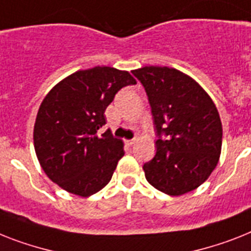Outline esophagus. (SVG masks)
I'll return each mask as SVG.
<instances>
[{"mask_svg": "<svg viewBox=\"0 0 251 251\" xmlns=\"http://www.w3.org/2000/svg\"><path fill=\"white\" fill-rule=\"evenodd\" d=\"M126 144H127L128 146H133V145L136 144V138H133V140H128V141H126Z\"/></svg>", "mask_w": 251, "mask_h": 251, "instance_id": "obj_1", "label": "esophagus"}]
</instances>
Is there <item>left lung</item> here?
I'll use <instances>...</instances> for the list:
<instances>
[{
  "label": "left lung",
  "instance_id": "left-lung-1",
  "mask_svg": "<svg viewBox=\"0 0 251 251\" xmlns=\"http://www.w3.org/2000/svg\"><path fill=\"white\" fill-rule=\"evenodd\" d=\"M144 86L158 134L156 154L145 163V177L167 195L198 188L217 167L222 149L218 110L202 87L168 66L132 70Z\"/></svg>",
  "mask_w": 251,
  "mask_h": 251
}]
</instances>
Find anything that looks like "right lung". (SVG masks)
I'll use <instances>...</instances> for the list:
<instances>
[{
  "instance_id": "1",
  "label": "right lung",
  "mask_w": 251,
  "mask_h": 251,
  "mask_svg": "<svg viewBox=\"0 0 251 251\" xmlns=\"http://www.w3.org/2000/svg\"><path fill=\"white\" fill-rule=\"evenodd\" d=\"M136 84L126 70L95 66L78 70L43 99L34 123V150L47 177L65 191L87 198L110 182L124 155L123 142L103 115L121 88Z\"/></svg>"
}]
</instances>
